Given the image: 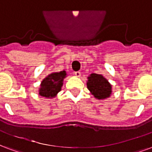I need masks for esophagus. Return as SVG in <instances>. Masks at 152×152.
<instances>
[{"mask_svg": "<svg viewBox=\"0 0 152 152\" xmlns=\"http://www.w3.org/2000/svg\"><path fill=\"white\" fill-rule=\"evenodd\" d=\"M74 74H75V76H77V77H80V75H81V73H80V71L75 72H74Z\"/></svg>", "mask_w": 152, "mask_h": 152, "instance_id": "obj_1", "label": "esophagus"}]
</instances>
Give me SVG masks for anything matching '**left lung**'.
Instances as JSON below:
<instances>
[{
    "label": "left lung",
    "instance_id": "1",
    "mask_svg": "<svg viewBox=\"0 0 152 152\" xmlns=\"http://www.w3.org/2000/svg\"><path fill=\"white\" fill-rule=\"evenodd\" d=\"M87 88L92 95L98 100L108 98L112 93V85L102 75L96 73H92L88 77Z\"/></svg>",
    "mask_w": 152,
    "mask_h": 152
}]
</instances>
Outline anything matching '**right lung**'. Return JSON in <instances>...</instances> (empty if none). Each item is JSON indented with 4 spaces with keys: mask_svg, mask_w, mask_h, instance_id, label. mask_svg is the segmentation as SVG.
Returning a JSON list of instances; mask_svg holds the SVG:
<instances>
[{
    "mask_svg": "<svg viewBox=\"0 0 152 152\" xmlns=\"http://www.w3.org/2000/svg\"><path fill=\"white\" fill-rule=\"evenodd\" d=\"M67 76L65 71L53 72L48 75L42 81L39 88V95L47 98H52L61 90L64 79Z\"/></svg>",
    "mask_w": 152,
    "mask_h": 152,
    "instance_id": "obj_1",
    "label": "right lung"
}]
</instances>
